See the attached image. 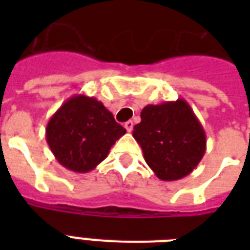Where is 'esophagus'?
<instances>
[{
  "mask_svg": "<svg viewBox=\"0 0 250 250\" xmlns=\"http://www.w3.org/2000/svg\"><path fill=\"white\" fill-rule=\"evenodd\" d=\"M125 128L127 129V132H131L133 128V122L132 121H128L125 123Z\"/></svg>",
  "mask_w": 250,
  "mask_h": 250,
  "instance_id": "34e87169",
  "label": "esophagus"
}]
</instances>
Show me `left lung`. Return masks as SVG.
I'll list each match as a JSON object with an SVG mask.
<instances>
[{"label":"left lung","instance_id":"8db88e82","mask_svg":"<svg viewBox=\"0 0 250 250\" xmlns=\"http://www.w3.org/2000/svg\"><path fill=\"white\" fill-rule=\"evenodd\" d=\"M132 136L145 162L165 182L179 180L196 168L206 150V135L189 104L179 98L146 105Z\"/></svg>","mask_w":250,"mask_h":250}]
</instances>
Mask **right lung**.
Instances as JSON below:
<instances>
[{
    "label": "right lung",
    "instance_id": "right-lung-1",
    "mask_svg": "<svg viewBox=\"0 0 250 250\" xmlns=\"http://www.w3.org/2000/svg\"><path fill=\"white\" fill-rule=\"evenodd\" d=\"M125 133L101 101L75 94L49 119L45 137L62 166L84 174L101 164Z\"/></svg>",
    "mask_w": 250,
    "mask_h": 250
}]
</instances>
